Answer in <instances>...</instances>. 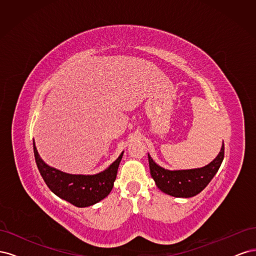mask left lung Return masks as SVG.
I'll return each mask as SVG.
<instances>
[{"mask_svg":"<svg viewBox=\"0 0 256 256\" xmlns=\"http://www.w3.org/2000/svg\"><path fill=\"white\" fill-rule=\"evenodd\" d=\"M223 158L224 144H222L221 150L216 159L200 168L170 171L159 166L150 154L148 162L150 175L162 192L175 198H191L198 194L210 182L216 173L218 172Z\"/></svg>","mask_w":256,"mask_h":256,"instance_id":"obj_1","label":"left lung"}]
</instances>
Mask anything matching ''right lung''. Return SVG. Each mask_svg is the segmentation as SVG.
I'll return each mask as SVG.
<instances>
[{
	"label": "right lung",
	"mask_w": 256,
	"mask_h": 256,
	"mask_svg": "<svg viewBox=\"0 0 256 256\" xmlns=\"http://www.w3.org/2000/svg\"><path fill=\"white\" fill-rule=\"evenodd\" d=\"M35 161L49 189L58 198L76 207H88L108 196L111 192L124 152L104 172L96 175L67 174L44 164L33 142Z\"/></svg>",
	"instance_id": "obj_1"
}]
</instances>
